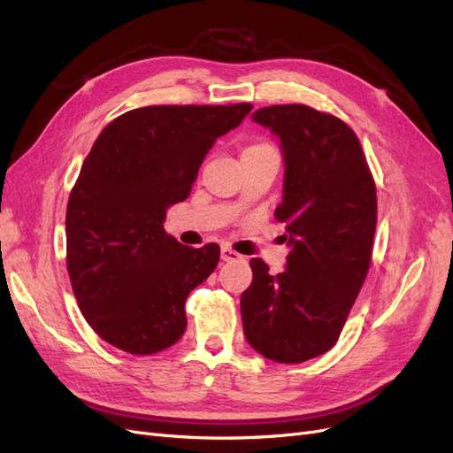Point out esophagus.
<instances>
[{
	"mask_svg": "<svg viewBox=\"0 0 453 453\" xmlns=\"http://www.w3.org/2000/svg\"><path fill=\"white\" fill-rule=\"evenodd\" d=\"M221 258L225 260V263H236V260H242L243 257L236 251H232L230 248H221Z\"/></svg>",
	"mask_w": 453,
	"mask_h": 453,
	"instance_id": "34e87169",
	"label": "esophagus"
}]
</instances>
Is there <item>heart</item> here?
I'll return each instance as SVG.
<instances>
[{"instance_id":"b5f03b06","label":"heart","mask_w":453,"mask_h":453,"mask_svg":"<svg viewBox=\"0 0 453 453\" xmlns=\"http://www.w3.org/2000/svg\"><path fill=\"white\" fill-rule=\"evenodd\" d=\"M266 149H272L268 143H258V145H251L243 150V153H248V150H266Z\"/></svg>"}]
</instances>
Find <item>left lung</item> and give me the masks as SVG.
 <instances>
[{
  "label": "left lung",
  "instance_id": "left-lung-1",
  "mask_svg": "<svg viewBox=\"0 0 453 453\" xmlns=\"http://www.w3.org/2000/svg\"><path fill=\"white\" fill-rule=\"evenodd\" d=\"M280 140L289 255L272 276L251 258L240 308L250 346L276 363H304L331 349L365 283L376 230V187L361 143L340 119L308 105L251 115Z\"/></svg>",
  "mask_w": 453,
  "mask_h": 453
}]
</instances>
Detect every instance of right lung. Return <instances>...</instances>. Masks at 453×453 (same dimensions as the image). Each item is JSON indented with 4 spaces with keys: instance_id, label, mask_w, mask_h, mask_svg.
I'll return each instance as SVG.
<instances>
[{
    "instance_id": "1",
    "label": "right lung",
    "mask_w": 453,
    "mask_h": 453,
    "mask_svg": "<svg viewBox=\"0 0 453 453\" xmlns=\"http://www.w3.org/2000/svg\"><path fill=\"white\" fill-rule=\"evenodd\" d=\"M251 109L140 107L92 145L67 202V272L85 319L111 346L150 355L183 336L185 300L215 270L219 245L185 248L164 221L188 198L215 140Z\"/></svg>"
}]
</instances>
